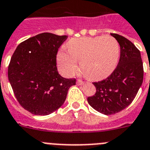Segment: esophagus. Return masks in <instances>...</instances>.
<instances>
[{"mask_svg": "<svg viewBox=\"0 0 150 150\" xmlns=\"http://www.w3.org/2000/svg\"><path fill=\"white\" fill-rule=\"evenodd\" d=\"M84 83L85 82L83 81H81V80L77 81V84L78 85H83V84H84Z\"/></svg>", "mask_w": 150, "mask_h": 150, "instance_id": "obj_1", "label": "esophagus"}]
</instances>
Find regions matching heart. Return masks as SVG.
<instances>
[{"label": "heart", "mask_w": 150, "mask_h": 150, "mask_svg": "<svg viewBox=\"0 0 150 150\" xmlns=\"http://www.w3.org/2000/svg\"><path fill=\"white\" fill-rule=\"evenodd\" d=\"M69 52L60 50L57 61L60 73L72 76L78 70V62L85 77L98 81L107 78L115 69L120 56V45L113 36H84L73 38L67 43Z\"/></svg>", "instance_id": "1"}]
</instances>
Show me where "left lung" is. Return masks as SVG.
<instances>
[{
  "instance_id": "obj_1",
  "label": "left lung",
  "mask_w": 150,
  "mask_h": 150,
  "mask_svg": "<svg viewBox=\"0 0 150 150\" xmlns=\"http://www.w3.org/2000/svg\"><path fill=\"white\" fill-rule=\"evenodd\" d=\"M120 46L118 65L111 75L102 81L94 82L96 94L87 98L93 108L105 115L117 114L134 100L144 79L141 52L128 39L110 33Z\"/></svg>"
}]
</instances>
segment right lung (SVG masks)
Listing matches in <instances>:
<instances>
[{
    "label": "right lung",
    "mask_w": 150,
    "mask_h": 150,
    "mask_svg": "<svg viewBox=\"0 0 150 150\" xmlns=\"http://www.w3.org/2000/svg\"><path fill=\"white\" fill-rule=\"evenodd\" d=\"M42 33L20 43L8 67V78L16 98L25 110L35 115L52 114L64 103L75 78L59 75L56 57L67 39Z\"/></svg>",
    "instance_id": "1"
}]
</instances>
